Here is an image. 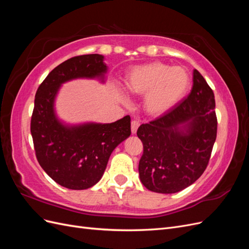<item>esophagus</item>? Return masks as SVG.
<instances>
[{"instance_id":"34e87169","label":"esophagus","mask_w":249,"mask_h":249,"mask_svg":"<svg viewBox=\"0 0 249 249\" xmlns=\"http://www.w3.org/2000/svg\"><path fill=\"white\" fill-rule=\"evenodd\" d=\"M139 125H140V124H139L138 120H132V124H131V131H132V133H133V134H135V133L137 132Z\"/></svg>"}]
</instances>
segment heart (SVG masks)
<instances>
[{
  "label": "heart",
  "mask_w": 249,
  "mask_h": 249,
  "mask_svg": "<svg viewBox=\"0 0 249 249\" xmlns=\"http://www.w3.org/2000/svg\"><path fill=\"white\" fill-rule=\"evenodd\" d=\"M191 78L183 67L162 62L135 66L125 78L133 95H145L143 107L148 114L161 116L178 105L189 91Z\"/></svg>",
  "instance_id": "b5f03b06"
}]
</instances>
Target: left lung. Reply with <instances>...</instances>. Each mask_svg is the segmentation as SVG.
Returning a JSON list of instances; mask_svg holds the SVG:
<instances>
[{
    "mask_svg": "<svg viewBox=\"0 0 249 249\" xmlns=\"http://www.w3.org/2000/svg\"><path fill=\"white\" fill-rule=\"evenodd\" d=\"M141 183L157 193H176L206 170L217 136L215 97L198 71L190 94L162 116L141 124Z\"/></svg>",
    "mask_w": 249,
    "mask_h": 249,
    "instance_id": "left-lung-1",
    "label": "left lung"
}]
</instances>
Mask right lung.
<instances>
[{
  "instance_id": "obj_1",
  "label": "right lung",
  "mask_w": 249,
  "mask_h": 249,
  "mask_svg": "<svg viewBox=\"0 0 249 249\" xmlns=\"http://www.w3.org/2000/svg\"><path fill=\"white\" fill-rule=\"evenodd\" d=\"M106 71L102 55L72 57L55 67L35 94L31 134L37 161L50 178L69 189H88L99 182L111 153L131 135L129 115L112 124L66 125L55 114L60 85L77 78L104 79Z\"/></svg>"
}]
</instances>
